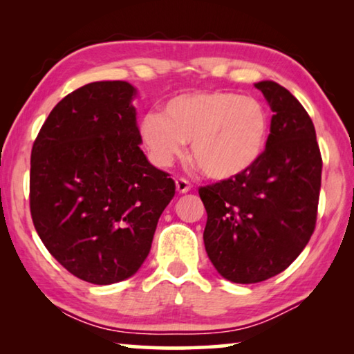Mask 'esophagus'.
Segmentation results:
<instances>
[{
    "label": "esophagus",
    "mask_w": 354,
    "mask_h": 354,
    "mask_svg": "<svg viewBox=\"0 0 354 354\" xmlns=\"http://www.w3.org/2000/svg\"><path fill=\"white\" fill-rule=\"evenodd\" d=\"M192 189V184L184 178H178L176 179V190L179 194H187V192Z\"/></svg>",
    "instance_id": "esophagus-1"
}]
</instances>
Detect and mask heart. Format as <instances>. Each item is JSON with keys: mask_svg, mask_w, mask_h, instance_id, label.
I'll return each mask as SVG.
<instances>
[{"mask_svg": "<svg viewBox=\"0 0 354 354\" xmlns=\"http://www.w3.org/2000/svg\"><path fill=\"white\" fill-rule=\"evenodd\" d=\"M270 118L253 97L212 91L183 93L147 112L139 136L154 165L169 167L190 142V159L207 178L230 181L247 175L267 148Z\"/></svg>", "mask_w": 354, "mask_h": 354, "instance_id": "b5f03b06", "label": "heart"}]
</instances>
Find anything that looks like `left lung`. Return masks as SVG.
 Wrapping results in <instances>:
<instances>
[{
	"label": "left lung",
	"mask_w": 354,
	"mask_h": 354,
	"mask_svg": "<svg viewBox=\"0 0 354 354\" xmlns=\"http://www.w3.org/2000/svg\"><path fill=\"white\" fill-rule=\"evenodd\" d=\"M273 111L267 148L247 175L200 187L206 253L221 277L254 284L284 272L313 236L322 184L315 128L274 81L254 84Z\"/></svg>",
	"instance_id": "1"
}]
</instances>
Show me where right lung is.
I'll return each instance as SVG.
<instances>
[{"label": "right lung", "instance_id": "right-lung-1", "mask_svg": "<svg viewBox=\"0 0 354 354\" xmlns=\"http://www.w3.org/2000/svg\"><path fill=\"white\" fill-rule=\"evenodd\" d=\"M136 93L127 81L86 84L59 101L32 145L35 231L64 268L92 284L139 270L175 196V181L140 149Z\"/></svg>", "mask_w": 354, "mask_h": 354}]
</instances>
